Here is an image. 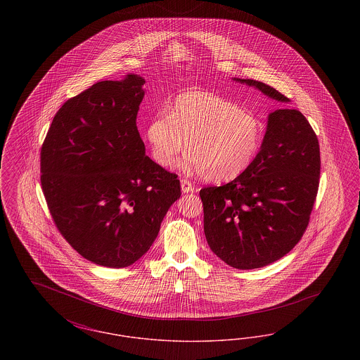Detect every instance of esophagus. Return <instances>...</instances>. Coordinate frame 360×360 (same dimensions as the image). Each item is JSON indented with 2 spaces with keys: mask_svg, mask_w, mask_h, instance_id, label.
<instances>
[{
  "mask_svg": "<svg viewBox=\"0 0 360 360\" xmlns=\"http://www.w3.org/2000/svg\"><path fill=\"white\" fill-rule=\"evenodd\" d=\"M181 188H182L184 193H193L195 190L194 185L191 182H188V179L181 181Z\"/></svg>",
  "mask_w": 360,
  "mask_h": 360,
  "instance_id": "obj_1",
  "label": "esophagus"
}]
</instances>
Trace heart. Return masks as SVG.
Returning a JSON list of instances; mask_svg holds the SVG:
<instances>
[{
  "instance_id": "1",
  "label": "heart",
  "mask_w": 360,
  "mask_h": 360,
  "mask_svg": "<svg viewBox=\"0 0 360 360\" xmlns=\"http://www.w3.org/2000/svg\"><path fill=\"white\" fill-rule=\"evenodd\" d=\"M263 136L264 125L251 110L200 90L179 94L167 112L158 113L146 128L158 165L169 166L186 144L188 154L181 166L201 172L210 182L231 181L245 172L259 153Z\"/></svg>"
}]
</instances>
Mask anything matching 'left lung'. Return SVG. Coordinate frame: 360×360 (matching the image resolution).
Wrapping results in <instances>:
<instances>
[{
    "mask_svg": "<svg viewBox=\"0 0 360 360\" xmlns=\"http://www.w3.org/2000/svg\"><path fill=\"white\" fill-rule=\"evenodd\" d=\"M233 81L278 103H290L263 82ZM320 166L319 140L305 116L289 108L270 113L251 166L226 185L200 191L210 250L239 270L259 269L285 257L308 226Z\"/></svg>",
    "mask_w": 360,
    "mask_h": 360,
    "instance_id": "left-lung-1",
    "label": "left lung"
}]
</instances>
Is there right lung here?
I'll use <instances>...</instances> for the list:
<instances>
[{"instance_id":"1","label":"right lung","mask_w":360,"mask_h":360,"mask_svg":"<svg viewBox=\"0 0 360 360\" xmlns=\"http://www.w3.org/2000/svg\"><path fill=\"white\" fill-rule=\"evenodd\" d=\"M144 78L101 81L58 110L41 147V188L58 229L103 267L134 264L181 197L176 175L146 155L136 116Z\"/></svg>"}]
</instances>
